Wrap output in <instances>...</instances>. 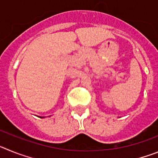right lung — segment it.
<instances>
[{"label": "right lung", "mask_w": 158, "mask_h": 158, "mask_svg": "<svg viewBox=\"0 0 158 158\" xmlns=\"http://www.w3.org/2000/svg\"><path fill=\"white\" fill-rule=\"evenodd\" d=\"M40 118H45V117H40Z\"/></svg>", "instance_id": "right-lung-1"}]
</instances>
